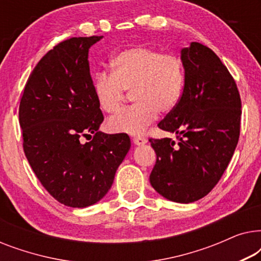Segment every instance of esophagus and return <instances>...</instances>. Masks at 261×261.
Listing matches in <instances>:
<instances>
[{
	"mask_svg": "<svg viewBox=\"0 0 261 261\" xmlns=\"http://www.w3.org/2000/svg\"><path fill=\"white\" fill-rule=\"evenodd\" d=\"M133 142H134L135 145L141 146V145H145L146 142H147V139L142 138V137H134L133 138Z\"/></svg>",
	"mask_w": 261,
	"mask_h": 261,
	"instance_id": "esophagus-1",
	"label": "esophagus"
}]
</instances>
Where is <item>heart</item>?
<instances>
[{
  "label": "heart",
  "instance_id": "b5f03b06",
  "mask_svg": "<svg viewBox=\"0 0 261 261\" xmlns=\"http://www.w3.org/2000/svg\"><path fill=\"white\" fill-rule=\"evenodd\" d=\"M110 71L97 72L92 92L102 112L114 114L120 109L124 91L132 90L135 102L107 122L112 133L138 135L156 117L176 108L185 84L184 63L178 56L159 49L135 46L117 52L110 59Z\"/></svg>",
  "mask_w": 261,
  "mask_h": 261
}]
</instances>
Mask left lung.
Segmentation results:
<instances>
[{
  "instance_id": "8db88e82",
  "label": "left lung",
  "mask_w": 261,
  "mask_h": 261,
  "mask_svg": "<svg viewBox=\"0 0 261 261\" xmlns=\"http://www.w3.org/2000/svg\"><path fill=\"white\" fill-rule=\"evenodd\" d=\"M185 84L180 101L160 121L177 135L149 139L156 154L149 181L166 199L191 203L221 179L240 135L241 99L229 71L214 51L199 42L181 48Z\"/></svg>"
}]
</instances>
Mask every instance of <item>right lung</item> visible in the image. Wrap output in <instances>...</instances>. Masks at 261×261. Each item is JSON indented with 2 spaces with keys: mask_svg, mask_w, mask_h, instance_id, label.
Instances as JSON below:
<instances>
[{
  "mask_svg": "<svg viewBox=\"0 0 261 261\" xmlns=\"http://www.w3.org/2000/svg\"><path fill=\"white\" fill-rule=\"evenodd\" d=\"M103 37L64 40L28 77L19 108L23 151L35 176L64 205L85 208L105 197L130 148L127 134L98 130L89 48ZM94 135L82 144L81 136Z\"/></svg>",
  "mask_w": 261,
  "mask_h": 261,
  "instance_id": "1",
  "label": "right lung"
}]
</instances>
